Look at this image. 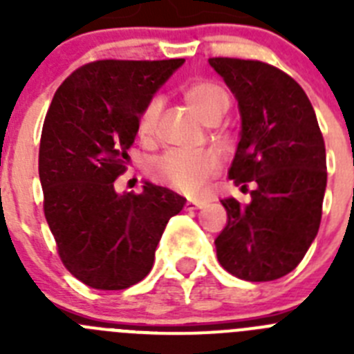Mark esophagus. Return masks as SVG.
I'll list each match as a JSON object with an SVG mask.
<instances>
[{
    "label": "esophagus",
    "instance_id": "esophagus-1",
    "mask_svg": "<svg viewBox=\"0 0 354 354\" xmlns=\"http://www.w3.org/2000/svg\"><path fill=\"white\" fill-rule=\"evenodd\" d=\"M204 205V202H200V200H187L186 204H184V209L186 211H195V209H200Z\"/></svg>",
    "mask_w": 354,
    "mask_h": 354
}]
</instances>
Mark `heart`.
I'll return each mask as SVG.
<instances>
[{"instance_id":"obj_1","label":"heart","mask_w":354,"mask_h":354,"mask_svg":"<svg viewBox=\"0 0 354 354\" xmlns=\"http://www.w3.org/2000/svg\"><path fill=\"white\" fill-rule=\"evenodd\" d=\"M183 95L205 120L220 118L227 111L230 99L220 84L209 80L187 81L183 86ZM162 101L159 95L150 97L138 115L140 138H152L161 115ZM218 158L209 150H168L156 158L150 165V175L154 180L174 187L183 193H196L205 186L211 175L218 170Z\"/></svg>"}]
</instances>
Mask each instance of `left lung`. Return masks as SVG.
I'll list each match as a JSON object with an SVG mask.
<instances>
[{
	"label": "left lung",
	"instance_id": "left-lung-1",
	"mask_svg": "<svg viewBox=\"0 0 354 354\" xmlns=\"http://www.w3.org/2000/svg\"><path fill=\"white\" fill-rule=\"evenodd\" d=\"M239 102L241 140L228 179L252 202L221 200L228 223L216 237L223 270L248 282L286 277L317 236L326 149L315 111L289 74L270 64L209 58Z\"/></svg>",
	"mask_w": 354,
	"mask_h": 354
}]
</instances>
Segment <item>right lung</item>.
<instances>
[{
	"instance_id": "right-lung-1",
	"label": "right lung",
	"mask_w": 354,
	"mask_h": 354,
	"mask_svg": "<svg viewBox=\"0 0 354 354\" xmlns=\"http://www.w3.org/2000/svg\"><path fill=\"white\" fill-rule=\"evenodd\" d=\"M184 64L171 60H97L58 86L42 126L39 175L44 214L60 261L84 286L120 290L154 264L168 220L184 198L147 183L143 193H115L127 170L138 115Z\"/></svg>"
}]
</instances>
